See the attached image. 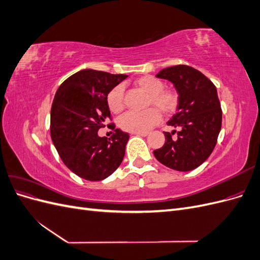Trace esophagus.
Listing matches in <instances>:
<instances>
[{"label":"esophagus","instance_id":"esophagus-1","mask_svg":"<svg viewBox=\"0 0 260 260\" xmlns=\"http://www.w3.org/2000/svg\"><path fill=\"white\" fill-rule=\"evenodd\" d=\"M132 133H133V135L140 136V137H146V136H148L147 132H132Z\"/></svg>","mask_w":260,"mask_h":260}]
</instances>
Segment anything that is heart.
<instances>
[{
  "label": "heart",
  "mask_w": 260,
  "mask_h": 260,
  "mask_svg": "<svg viewBox=\"0 0 260 260\" xmlns=\"http://www.w3.org/2000/svg\"><path fill=\"white\" fill-rule=\"evenodd\" d=\"M135 85L148 95L147 106H155L164 114H171L178 105V95L174 91L164 90L165 83L153 76H143L135 81ZM108 108L115 114L123 109V89L116 85L107 94ZM160 114L155 108H149L143 113L129 112L120 117V128L128 132H146L159 122Z\"/></svg>",
  "instance_id": "heart-1"
}]
</instances>
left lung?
Here are the masks:
<instances>
[{
	"label": "left lung",
	"mask_w": 260,
	"mask_h": 260,
	"mask_svg": "<svg viewBox=\"0 0 260 260\" xmlns=\"http://www.w3.org/2000/svg\"><path fill=\"white\" fill-rule=\"evenodd\" d=\"M174 84L178 93L176 114L167 122L179 129L165 132L162 147L153 152L156 159L178 171H191L205 161L217 143L222 122L217 89L198 69L186 65L165 68L156 75Z\"/></svg>",
	"instance_id": "left-lung-1"
}]
</instances>
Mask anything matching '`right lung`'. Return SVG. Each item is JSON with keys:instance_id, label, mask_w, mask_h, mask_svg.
I'll list each match as a JSON object with an SVG mask.
<instances>
[{"instance_id": "add662e5", "label": "right lung", "mask_w": 260, "mask_h": 260, "mask_svg": "<svg viewBox=\"0 0 260 260\" xmlns=\"http://www.w3.org/2000/svg\"><path fill=\"white\" fill-rule=\"evenodd\" d=\"M127 75L83 69L62 82L51 108V138L61 160L74 174L88 181L111 176L123 159L129 135L114 129L113 136H99L111 118L107 94Z\"/></svg>"}]
</instances>
